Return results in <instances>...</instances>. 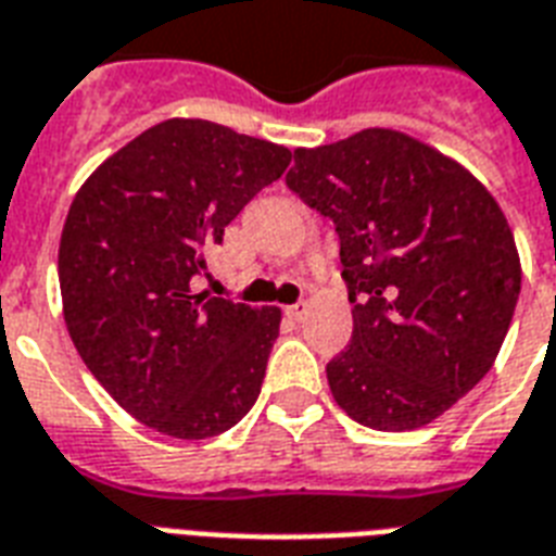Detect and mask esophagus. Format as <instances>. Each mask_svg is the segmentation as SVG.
I'll use <instances>...</instances> for the list:
<instances>
[{"label":"esophagus","instance_id":"1","mask_svg":"<svg viewBox=\"0 0 556 556\" xmlns=\"http://www.w3.org/2000/svg\"><path fill=\"white\" fill-rule=\"evenodd\" d=\"M283 313L299 321V318L307 313V301H295V304H290V307H283Z\"/></svg>","mask_w":556,"mask_h":556}]
</instances>
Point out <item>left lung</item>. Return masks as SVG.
<instances>
[{"label": "left lung", "mask_w": 556, "mask_h": 556, "mask_svg": "<svg viewBox=\"0 0 556 556\" xmlns=\"http://www.w3.org/2000/svg\"><path fill=\"white\" fill-rule=\"evenodd\" d=\"M287 174L333 219L354 304L351 345L327 363L339 408L380 432L420 429L493 368L522 266L493 193L406 132L371 127L299 148Z\"/></svg>", "instance_id": "left-lung-1"}]
</instances>
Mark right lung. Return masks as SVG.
I'll use <instances>...</instances> for the list:
<instances>
[{
	"label": "right lung",
	"instance_id": "1",
	"mask_svg": "<svg viewBox=\"0 0 556 556\" xmlns=\"http://www.w3.org/2000/svg\"><path fill=\"white\" fill-rule=\"evenodd\" d=\"M290 159L223 124L170 118L75 193L58 255L68 337L94 380L150 429L202 441L255 406L281 309L208 299L191 281Z\"/></svg>",
	"mask_w": 556,
	"mask_h": 556
}]
</instances>
